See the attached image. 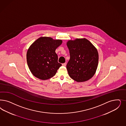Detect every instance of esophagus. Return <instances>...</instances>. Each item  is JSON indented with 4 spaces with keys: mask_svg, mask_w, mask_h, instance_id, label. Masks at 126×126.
Listing matches in <instances>:
<instances>
[{
    "mask_svg": "<svg viewBox=\"0 0 126 126\" xmlns=\"http://www.w3.org/2000/svg\"><path fill=\"white\" fill-rule=\"evenodd\" d=\"M66 65V63H63L62 64V65H63V66H65V65Z\"/></svg>",
    "mask_w": 126,
    "mask_h": 126,
    "instance_id": "esophagus-1",
    "label": "esophagus"
}]
</instances>
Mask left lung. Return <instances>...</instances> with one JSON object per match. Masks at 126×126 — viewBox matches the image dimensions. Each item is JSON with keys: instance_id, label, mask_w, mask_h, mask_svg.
<instances>
[{"instance_id": "8db88e82", "label": "left lung", "mask_w": 126, "mask_h": 126, "mask_svg": "<svg viewBox=\"0 0 126 126\" xmlns=\"http://www.w3.org/2000/svg\"><path fill=\"white\" fill-rule=\"evenodd\" d=\"M66 45L70 56L66 65L70 77L77 82H84L92 78L98 65L97 49L85 38L69 40Z\"/></svg>"}]
</instances>
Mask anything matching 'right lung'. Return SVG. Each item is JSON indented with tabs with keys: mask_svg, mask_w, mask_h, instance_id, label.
<instances>
[{
	"mask_svg": "<svg viewBox=\"0 0 126 126\" xmlns=\"http://www.w3.org/2000/svg\"><path fill=\"white\" fill-rule=\"evenodd\" d=\"M62 43L61 39L41 37L35 40L26 53L27 65L32 74L37 78L46 80L54 76L61 66L55 52Z\"/></svg>",
	"mask_w": 126,
	"mask_h": 126,
	"instance_id": "1",
	"label": "right lung"
}]
</instances>
